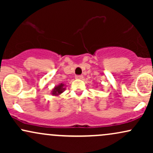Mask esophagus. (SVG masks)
I'll use <instances>...</instances> for the list:
<instances>
[{"label":"esophagus","instance_id":"obj_1","mask_svg":"<svg viewBox=\"0 0 153 153\" xmlns=\"http://www.w3.org/2000/svg\"><path fill=\"white\" fill-rule=\"evenodd\" d=\"M82 78H83L82 75H76V76H75V78L76 79H82Z\"/></svg>","mask_w":153,"mask_h":153}]
</instances>
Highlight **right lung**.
Returning <instances> with one entry per match:
<instances>
[{"instance_id":"add662e5","label":"right lung","mask_w":153,"mask_h":153,"mask_svg":"<svg viewBox=\"0 0 153 153\" xmlns=\"http://www.w3.org/2000/svg\"><path fill=\"white\" fill-rule=\"evenodd\" d=\"M65 90V85L64 83H60L54 86V88L52 90L51 94L53 95V96H58L59 95H60L62 93L64 92Z\"/></svg>"}]
</instances>
